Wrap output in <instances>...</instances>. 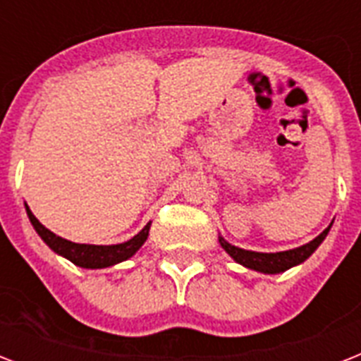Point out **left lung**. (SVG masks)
I'll return each instance as SVG.
<instances>
[{"instance_id": "left-lung-1", "label": "left lung", "mask_w": 361, "mask_h": 361, "mask_svg": "<svg viewBox=\"0 0 361 361\" xmlns=\"http://www.w3.org/2000/svg\"><path fill=\"white\" fill-rule=\"evenodd\" d=\"M330 228L331 225L328 226L322 234H319V236L314 238L313 241L305 243V245L281 252L245 251V249H240V247L236 245H231V243L226 240H223V238H219V243L238 264L245 266V268L255 269V271H262V274H281V271H286V269L292 268V266H298V264H302L303 260H307V258L317 251V247L324 241V238L328 236Z\"/></svg>"}]
</instances>
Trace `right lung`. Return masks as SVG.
Instances as JSON below:
<instances>
[{
  "mask_svg": "<svg viewBox=\"0 0 361 361\" xmlns=\"http://www.w3.org/2000/svg\"><path fill=\"white\" fill-rule=\"evenodd\" d=\"M25 212H27V217H30L31 225L37 231V234L42 238V241L54 252H58V255L65 257L67 260L76 264V266H80V268L92 269L109 268V266L120 264L123 260H127V258L133 257L144 245V241L147 240L149 225H152V223H147L135 238H130L125 243H118V245H90V243H75V241L56 236L54 232L48 231L47 226L39 223V219L31 214V209L27 206H25Z\"/></svg>",
  "mask_w": 361,
  "mask_h": 361,
  "instance_id": "obj_1",
  "label": "right lung"
}]
</instances>
